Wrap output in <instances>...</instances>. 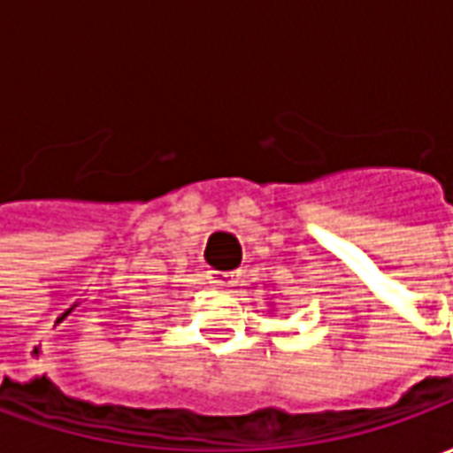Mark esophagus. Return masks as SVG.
Returning <instances> with one entry per match:
<instances>
[{
  "mask_svg": "<svg viewBox=\"0 0 453 453\" xmlns=\"http://www.w3.org/2000/svg\"><path fill=\"white\" fill-rule=\"evenodd\" d=\"M213 284L223 286V288H235L240 284V274L237 272H213Z\"/></svg>",
  "mask_w": 453,
  "mask_h": 453,
  "instance_id": "obj_1",
  "label": "esophagus"
}]
</instances>
